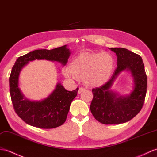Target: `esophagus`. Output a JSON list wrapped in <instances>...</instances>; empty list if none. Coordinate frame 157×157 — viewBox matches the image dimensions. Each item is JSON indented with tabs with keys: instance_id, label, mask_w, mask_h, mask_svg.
I'll return each mask as SVG.
<instances>
[{
	"instance_id": "esophagus-1",
	"label": "esophagus",
	"mask_w": 157,
	"mask_h": 157,
	"mask_svg": "<svg viewBox=\"0 0 157 157\" xmlns=\"http://www.w3.org/2000/svg\"><path fill=\"white\" fill-rule=\"evenodd\" d=\"M86 90V89L84 88V87H80L79 88V90H78V94H81L82 92H83V91H85Z\"/></svg>"
}]
</instances>
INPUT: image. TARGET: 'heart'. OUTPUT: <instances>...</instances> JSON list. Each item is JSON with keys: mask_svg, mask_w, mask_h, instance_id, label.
Wrapping results in <instances>:
<instances>
[{"mask_svg": "<svg viewBox=\"0 0 157 157\" xmlns=\"http://www.w3.org/2000/svg\"><path fill=\"white\" fill-rule=\"evenodd\" d=\"M114 65V60L105 52L99 54L84 52L73 60L71 65L63 68L65 78L72 80L83 78L87 86H99L107 82Z\"/></svg>", "mask_w": 157, "mask_h": 157, "instance_id": "obj_1", "label": "heart"}]
</instances>
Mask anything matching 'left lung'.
<instances>
[{"label": "left lung", "mask_w": 157, "mask_h": 157, "mask_svg": "<svg viewBox=\"0 0 157 157\" xmlns=\"http://www.w3.org/2000/svg\"><path fill=\"white\" fill-rule=\"evenodd\" d=\"M117 56V67L112 78L104 85L92 89L93 100L90 110L98 122L104 124L125 123L139 112L147 94V78L142 57L124 48H109ZM131 73L133 90L122 96L111 90L115 78L122 71Z\"/></svg>", "instance_id": "obj_1"}]
</instances>
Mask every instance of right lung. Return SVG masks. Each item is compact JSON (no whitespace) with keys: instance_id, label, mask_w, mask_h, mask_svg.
<instances>
[{"instance_id":"right-lung-1","label":"right lung","mask_w":157,"mask_h":157,"mask_svg":"<svg viewBox=\"0 0 157 157\" xmlns=\"http://www.w3.org/2000/svg\"><path fill=\"white\" fill-rule=\"evenodd\" d=\"M71 52L67 45L47 50L37 49L19 57L12 68L9 78L10 94L17 115L28 124L39 128L49 129L63 124L67 118L70 104L79 88L67 91L58 82L49 95L39 101H32L25 96L19 87L20 73L29 61L48 60L57 61L65 66Z\"/></svg>"}]
</instances>
